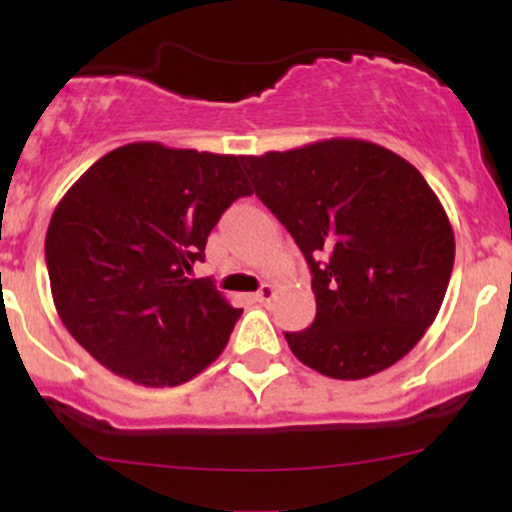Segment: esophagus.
<instances>
[{
	"instance_id": "obj_1",
	"label": "esophagus",
	"mask_w": 512,
	"mask_h": 512,
	"mask_svg": "<svg viewBox=\"0 0 512 512\" xmlns=\"http://www.w3.org/2000/svg\"><path fill=\"white\" fill-rule=\"evenodd\" d=\"M274 293H276V289H274L272 284H264L262 289L255 293V301H257V303H269V301H272V298H274Z\"/></svg>"
}]
</instances>
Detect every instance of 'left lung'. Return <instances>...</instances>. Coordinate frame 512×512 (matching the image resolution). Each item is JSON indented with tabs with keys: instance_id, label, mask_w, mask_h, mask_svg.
Segmentation results:
<instances>
[{
	"instance_id": "8db88e82",
	"label": "left lung",
	"mask_w": 512,
	"mask_h": 512,
	"mask_svg": "<svg viewBox=\"0 0 512 512\" xmlns=\"http://www.w3.org/2000/svg\"><path fill=\"white\" fill-rule=\"evenodd\" d=\"M243 168L313 274V325L284 334L293 356L337 380L407 356L436 320L455 262L448 214L424 175L363 139L243 156Z\"/></svg>"
}]
</instances>
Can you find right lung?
<instances>
[{
    "label": "right lung",
    "instance_id": "1",
    "mask_svg": "<svg viewBox=\"0 0 512 512\" xmlns=\"http://www.w3.org/2000/svg\"><path fill=\"white\" fill-rule=\"evenodd\" d=\"M240 163L134 142L98 158L60 199L45 236L52 301L110 373L175 387L226 349L243 310L187 274L223 211L252 195Z\"/></svg>",
    "mask_w": 512,
    "mask_h": 512
}]
</instances>
